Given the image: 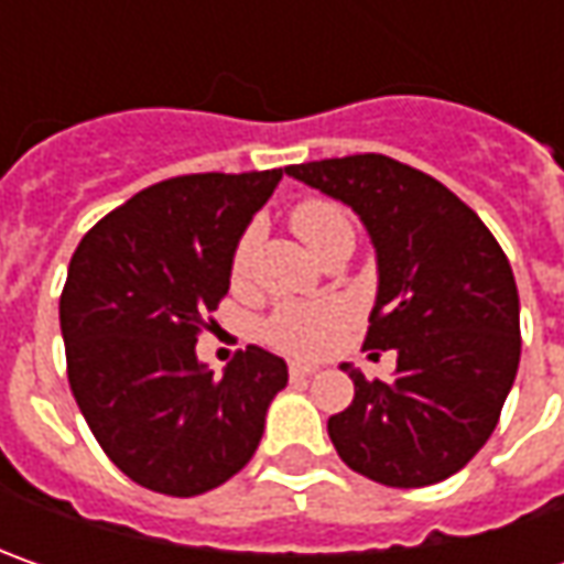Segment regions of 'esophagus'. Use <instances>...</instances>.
I'll use <instances>...</instances> for the list:
<instances>
[{
    "mask_svg": "<svg viewBox=\"0 0 564 564\" xmlns=\"http://www.w3.org/2000/svg\"><path fill=\"white\" fill-rule=\"evenodd\" d=\"M289 373H292V379H307V377H314V373H316V364H301V360H294L292 367H289Z\"/></svg>",
    "mask_w": 564,
    "mask_h": 564,
    "instance_id": "esophagus-1",
    "label": "esophagus"
}]
</instances>
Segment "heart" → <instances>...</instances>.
<instances>
[{
  "mask_svg": "<svg viewBox=\"0 0 564 564\" xmlns=\"http://www.w3.org/2000/svg\"><path fill=\"white\" fill-rule=\"evenodd\" d=\"M289 226L316 253L336 231L351 228V223H348L341 206L314 197V200H301V204L292 206ZM253 241H257L253 228L241 231V238L235 241L231 282H245V275L250 270ZM348 319H351L348 304H341L336 297H326V301H285L267 316L263 338L270 345H275L279 351H289V355H297V358H319L336 345L341 329L348 326Z\"/></svg>",
  "mask_w": 564,
  "mask_h": 564,
  "instance_id": "heart-1",
  "label": "heart"
}]
</instances>
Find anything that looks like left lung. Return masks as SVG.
I'll return each instance as SVG.
<instances>
[{"mask_svg":"<svg viewBox=\"0 0 564 564\" xmlns=\"http://www.w3.org/2000/svg\"><path fill=\"white\" fill-rule=\"evenodd\" d=\"M285 172L364 219L379 263L364 348L399 351L392 379L341 364L355 401L329 417L338 458L399 489L458 474L492 436L521 360L506 250L443 182L392 156L355 153Z\"/></svg>","mask_w":564,"mask_h":564,"instance_id":"1","label":"left lung"}]
</instances>
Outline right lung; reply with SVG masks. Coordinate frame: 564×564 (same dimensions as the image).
<instances>
[{"mask_svg":"<svg viewBox=\"0 0 564 564\" xmlns=\"http://www.w3.org/2000/svg\"><path fill=\"white\" fill-rule=\"evenodd\" d=\"M282 169L200 172L143 187L72 253L58 297L65 364L99 448L134 484L200 496L248 465L285 360L248 345L213 377L197 336L228 294L231 250Z\"/></svg>","mask_w":564,"mask_h":564,"instance_id":"1","label":"right lung"}]
</instances>
